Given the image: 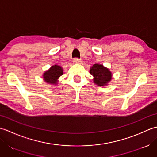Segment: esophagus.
<instances>
[{
    "label": "esophagus",
    "instance_id": "34e87169",
    "mask_svg": "<svg viewBox=\"0 0 157 157\" xmlns=\"http://www.w3.org/2000/svg\"><path fill=\"white\" fill-rule=\"evenodd\" d=\"M82 61L79 59H74L73 60V63H75V64H80Z\"/></svg>",
    "mask_w": 157,
    "mask_h": 157
}]
</instances>
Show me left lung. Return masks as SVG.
<instances>
[{"instance_id":"obj_1","label":"left lung","mask_w":157,"mask_h":157,"mask_svg":"<svg viewBox=\"0 0 157 157\" xmlns=\"http://www.w3.org/2000/svg\"><path fill=\"white\" fill-rule=\"evenodd\" d=\"M90 73L93 76L94 84L106 86L112 79V73L109 69L102 64H94L90 69Z\"/></svg>"}]
</instances>
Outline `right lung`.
Here are the masks:
<instances>
[{"instance_id": "add662e5", "label": "right lung", "mask_w": 157, "mask_h": 157, "mask_svg": "<svg viewBox=\"0 0 157 157\" xmlns=\"http://www.w3.org/2000/svg\"><path fill=\"white\" fill-rule=\"evenodd\" d=\"M63 74V69L62 67L55 65L51 67L49 69L43 73L42 78L44 81L48 84L56 85L58 84L59 78Z\"/></svg>"}]
</instances>
